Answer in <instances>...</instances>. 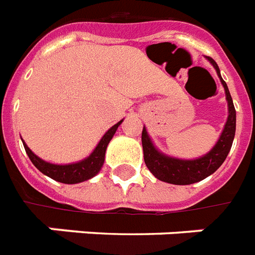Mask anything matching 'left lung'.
<instances>
[{"mask_svg":"<svg viewBox=\"0 0 255 255\" xmlns=\"http://www.w3.org/2000/svg\"><path fill=\"white\" fill-rule=\"evenodd\" d=\"M206 59L213 65L222 86L225 88L229 116L216 145L206 155L194 160L176 159V157H170L159 152L149 139L145 127L143 128L141 143H143L145 165L156 178L164 182H169L174 185H189V184L201 181L221 167V164L225 161L226 156L233 144L234 135H236V108H234L233 99L230 96L229 88L226 86L225 81L221 78L217 63L210 57H206Z\"/></svg>","mask_w":255,"mask_h":255,"instance_id":"left-lung-1","label":"left lung"}]
</instances>
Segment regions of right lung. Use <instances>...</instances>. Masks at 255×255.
<instances>
[{
    "label": "right lung",
    "mask_w": 255,
    "mask_h": 255,
    "mask_svg": "<svg viewBox=\"0 0 255 255\" xmlns=\"http://www.w3.org/2000/svg\"><path fill=\"white\" fill-rule=\"evenodd\" d=\"M122 122L123 120H120L119 123L112 126L104 133L103 137L100 139L99 144L96 145V148L92 151L91 155L86 157L85 160H82V161H78V163L66 164V165L47 163L45 160L39 159L37 155H34L31 149L26 145L25 141H23V147H25L26 153L29 156V159L31 160V163L35 165L37 169L41 170L42 173L49 176L50 178H53L55 181L63 182V184H78V182L90 180V178L94 177L102 169L108 143L111 141L112 136L115 135L116 129L122 124Z\"/></svg>",
    "instance_id": "1"
}]
</instances>
